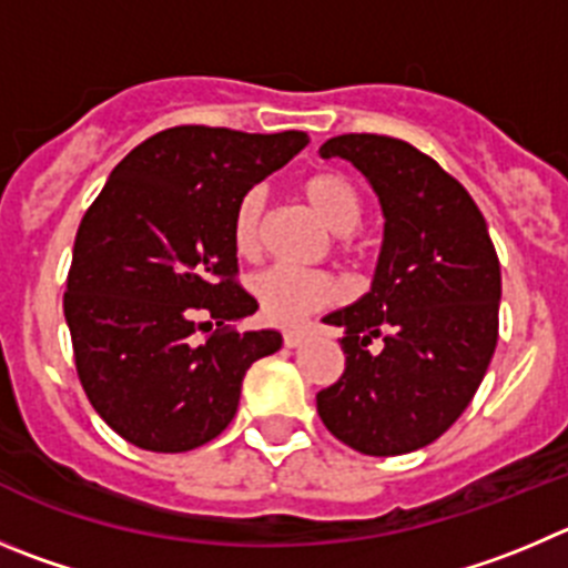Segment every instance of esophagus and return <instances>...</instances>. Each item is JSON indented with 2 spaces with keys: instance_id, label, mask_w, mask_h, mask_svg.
<instances>
[{
  "instance_id": "34e87169",
  "label": "esophagus",
  "mask_w": 568,
  "mask_h": 568,
  "mask_svg": "<svg viewBox=\"0 0 568 568\" xmlns=\"http://www.w3.org/2000/svg\"><path fill=\"white\" fill-rule=\"evenodd\" d=\"M283 342L285 347H300V344L305 342V331H285Z\"/></svg>"
}]
</instances>
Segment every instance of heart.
<instances>
[{
  "label": "heart",
  "mask_w": 568,
  "mask_h": 568,
  "mask_svg": "<svg viewBox=\"0 0 568 568\" xmlns=\"http://www.w3.org/2000/svg\"><path fill=\"white\" fill-rule=\"evenodd\" d=\"M302 199L325 221L336 235H353L364 221V201L349 179L342 173H314L300 184ZM263 215H266V193L260 187L248 190L232 215V246L241 257H254L263 243ZM254 296L260 311L274 325H296L322 305L338 300L342 288L333 277L305 268L268 266L254 277Z\"/></svg>",
  "instance_id": "1"
}]
</instances>
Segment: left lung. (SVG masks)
<instances>
[{"label":"left lung","instance_id":"8db88e82","mask_svg":"<svg viewBox=\"0 0 568 568\" xmlns=\"http://www.w3.org/2000/svg\"><path fill=\"white\" fill-rule=\"evenodd\" d=\"M320 153L367 179L384 243L367 294L322 320L344 331V375L316 395V412L369 457L417 452L457 423L485 378L499 338V257L468 190L409 142L342 134ZM375 337L378 354L366 349Z\"/></svg>","mask_w":568,"mask_h":568}]
</instances>
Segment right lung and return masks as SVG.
<instances>
[{"instance_id":"add662e5","label":"right lung","mask_w":568,"mask_h":568,"mask_svg":"<svg viewBox=\"0 0 568 568\" xmlns=\"http://www.w3.org/2000/svg\"><path fill=\"white\" fill-rule=\"evenodd\" d=\"M305 131L179 125L136 145L81 221L63 316L94 412L136 448L193 452L232 423L246 369L283 347L241 331L257 300L235 283L232 215L308 145ZM211 322L197 325V314ZM195 329L213 333L204 343Z\"/></svg>"}]
</instances>
